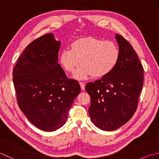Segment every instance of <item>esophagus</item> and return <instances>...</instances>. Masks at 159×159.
Returning a JSON list of instances; mask_svg holds the SVG:
<instances>
[{"mask_svg": "<svg viewBox=\"0 0 159 159\" xmlns=\"http://www.w3.org/2000/svg\"><path fill=\"white\" fill-rule=\"evenodd\" d=\"M79 84H80V87H81V89L82 90H85V83H84L83 82H80Z\"/></svg>", "mask_w": 159, "mask_h": 159, "instance_id": "1", "label": "esophagus"}]
</instances>
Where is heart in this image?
Here are the masks:
<instances>
[{
	"mask_svg": "<svg viewBox=\"0 0 159 159\" xmlns=\"http://www.w3.org/2000/svg\"><path fill=\"white\" fill-rule=\"evenodd\" d=\"M120 50L116 43L88 36L71 43L70 50L65 49L59 55L63 69L73 73L80 64L74 77L84 79L89 76L100 79L107 76L119 62Z\"/></svg>",
	"mask_w": 159,
	"mask_h": 159,
	"instance_id": "obj_1",
	"label": "heart"
}]
</instances>
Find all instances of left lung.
I'll return each instance as SVG.
<instances>
[{"label":"left lung","mask_w":159,"mask_h":159,"mask_svg":"<svg viewBox=\"0 0 159 159\" xmlns=\"http://www.w3.org/2000/svg\"><path fill=\"white\" fill-rule=\"evenodd\" d=\"M116 38L120 50L119 62L107 76L88 83L89 114L93 124L107 131L126 124L137 109L143 84V68L133 46L122 36Z\"/></svg>","instance_id":"obj_1"}]
</instances>
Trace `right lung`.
Segmentation results:
<instances>
[{"label":"right lung","instance_id":"add662e5","mask_svg":"<svg viewBox=\"0 0 159 159\" xmlns=\"http://www.w3.org/2000/svg\"><path fill=\"white\" fill-rule=\"evenodd\" d=\"M61 42L51 33L26 47L13 70L19 108L39 129L55 131L65 124L74 99L80 92L58 63Z\"/></svg>","mask_w":159,"mask_h":159}]
</instances>
